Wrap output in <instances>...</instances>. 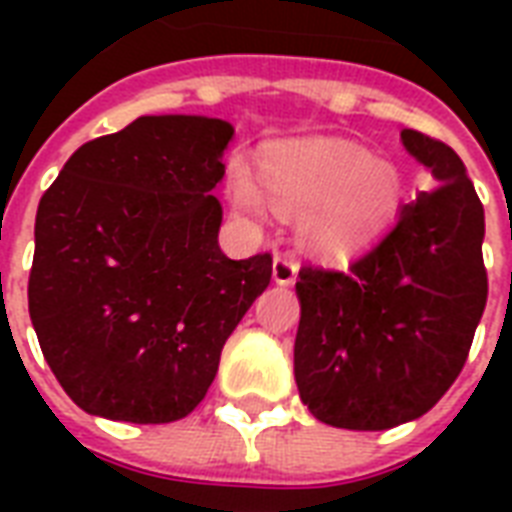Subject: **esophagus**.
Wrapping results in <instances>:
<instances>
[{
  "label": "esophagus",
  "instance_id": "esophagus-1",
  "mask_svg": "<svg viewBox=\"0 0 512 512\" xmlns=\"http://www.w3.org/2000/svg\"><path fill=\"white\" fill-rule=\"evenodd\" d=\"M297 279V260L292 255L273 257V281L279 287H292Z\"/></svg>",
  "mask_w": 512,
  "mask_h": 512
}]
</instances>
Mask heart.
<instances>
[{"mask_svg":"<svg viewBox=\"0 0 512 512\" xmlns=\"http://www.w3.org/2000/svg\"><path fill=\"white\" fill-rule=\"evenodd\" d=\"M265 180L281 212H305L300 241L327 260H342L372 244L388 228L401 199V180L390 164L335 140L273 151L265 162ZM231 196L236 207L255 217L273 209L270 193L244 162L233 164Z\"/></svg>","mask_w":512,"mask_h":512,"instance_id":"1","label":"heart"}]
</instances>
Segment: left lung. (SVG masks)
<instances>
[{"instance_id": "left-lung-1", "label": "left lung", "mask_w": 512, "mask_h": 512, "mask_svg": "<svg viewBox=\"0 0 512 512\" xmlns=\"http://www.w3.org/2000/svg\"><path fill=\"white\" fill-rule=\"evenodd\" d=\"M401 143L436 188L345 271L300 268L295 380L316 420L388 430L430 412L465 366L486 308L484 204L452 148Z\"/></svg>"}]
</instances>
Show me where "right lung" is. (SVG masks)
<instances>
[{
  "mask_svg": "<svg viewBox=\"0 0 512 512\" xmlns=\"http://www.w3.org/2000/svg\"><path fill=\"white\" fill-rule=\"evenodd\" d=\"M233 127L140 116L63 164L39 201L28 313L68 398L106 420L162 425L207 396L220 353L271 284V255L217 244Z\"/></svg>",
  "mask_w": 512,
  "mask_h": 512,
  "instance_id": "1",
  "label": "right lung"
}]
</instances>
